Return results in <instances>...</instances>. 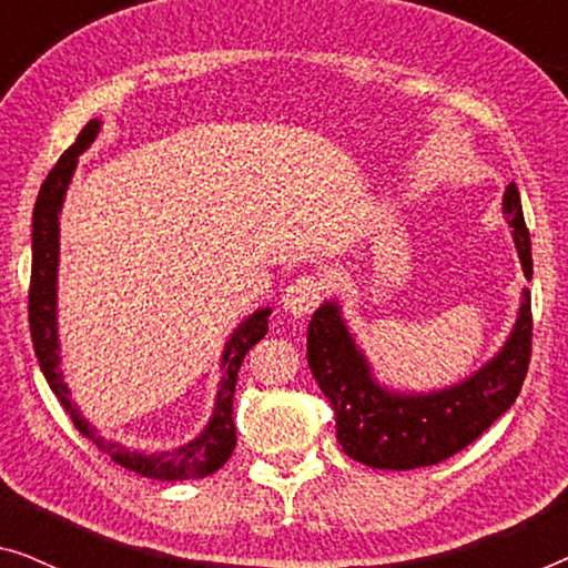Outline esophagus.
Here are the masks:
<instances>
[{
    "mask_svg": "<svg viewBox=\"0 0 568 568\" xmlns=\"http://www.w3.org/2000/svg\"><path fill=\"white\" fill-rule=\"evenodd\" d=\"M323 282L315 276H300L294 278V282L286 286V294H284V310L290 313L292 317H307L313 310L321 305L323 300Z\"/></svg>",
    "mask_w": 568,
    "mask_h": 568,
    "instance_id": "1",
    "label": "esophagus"
}]
</instances>
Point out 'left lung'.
<instances>
[{"instance_id": "8db88e82", "label": "left lung", "mask_w": 568, "mask_h": 568, "mask_svg": "<svg viewBox=\"0 0 568 568\" xmlns=\"http://www.w3.org/2000/svg\"><path fill=\"white\" fill-rule=\"evenodd\" d=\"M519 263L532 278L530 232L515 183L504 193ZM530 292L523 290L517 321L491 359L439 390H395L375 377L338 300H325L307 325V364L336 414V439L369 468L410 470L447 460L478 439L523 390L532 344Z\"/></svg>"}]
</instances>
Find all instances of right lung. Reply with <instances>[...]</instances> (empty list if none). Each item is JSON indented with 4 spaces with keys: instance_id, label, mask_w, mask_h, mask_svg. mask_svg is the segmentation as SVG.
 <instances>
[{
    "instance_id": "obj_1",
    "label": "right lung",
    "mask_w": 568,
    "mask_h": 568,
    "mask_svg": "<svg viewBox=\"0 0 568 568\" xmlns=\"http://www.w3.org/2000/svg\"><path fill=\"white\" fill-rule=\"evenodd\" d=\"M103 121L92 119L88 126L80 131L77 142L61 154L57 165L45 178L38 201L33 209V271H30V294H28V317H30V336H33L36 356L41 364L45 383L57 393L61 406L72 416L77 429L82 437L92 439L98 449L111 455L121 468L134 470L144 478L154 480H189L204 478L209 473L220 470L230 460L232 449L237 445L235 422H232V398H235V383L240 364L245 354L251 352L253 344L266 336L271 307H258L253 315H247L243 323L232 331L222 352V377L216 385L214 410L209 416L204 429L185 445L175 449H162V453H142V449H129L121 442H108L98 434L88 418L80 414L77 403H72V390L64 383L61 372V344H59V216L64 206L67 189L72 183L80 154L90 150L95 142Z\"/></svg>"
}]
</instances>
